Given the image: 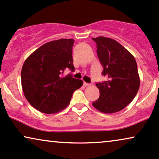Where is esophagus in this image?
Segmentation results:
<instances>
[{"label": "esophagus", "mask_w": 159, "mask_h": 159, "mask_svg": "<svg viewBox=\"0 0 159 159\" xmlns=\"http://www.w3.org/2000/svg\"><path fill=\"white\" fill-rule=\"evenodd\" d=\"M84 85H85V86H86V87H87V86H90V85H91V84H90V83H85V82H84Z\"/></svg>", "instance_id": "esophagus-1"}]
</instances>
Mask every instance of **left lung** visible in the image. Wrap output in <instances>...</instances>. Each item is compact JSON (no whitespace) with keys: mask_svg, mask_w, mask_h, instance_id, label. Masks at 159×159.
<instances>
[{"mask_svg":"<svg viewBox=\"0 0 159 159\" xmlns=\"http://www.w3.org/2000/svg\"><path fill=\"white\" fill-rule=\"evenodd\" d=\"M97 43V53L103 66L106 81L97 83L99 99L93 106L105 113L121 111L136 97L140 85L134 57L116 40L105 37L92 38Z\"/></svg>","mask_w":159,"mask_h":159,"instance_id":"1","label":"left lung"}]
</instances>
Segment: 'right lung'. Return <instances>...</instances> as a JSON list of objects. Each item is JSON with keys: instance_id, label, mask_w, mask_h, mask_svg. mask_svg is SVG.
Returning a JSON list of instances; mask_svg holds the SVG:
<instances>
[{"instance_id": "right-lung-1", "label": "right lung", "mask_w": 159, "mask_h": 159, "mask_svg": "<svg viewBox=\"0 0 159 159\" xmlns=\"http://www.w3.org/2000/svg\"><path fill=\"white\" fill-rule=\"evenodd\" d=\"M73 39L46 43L25 60L21 70V85L25 99L40 112L52 114L69 105L74 91L83 85L81 80L63 76L67 68L74 71Z\"/></svg>"}]
</instances>
